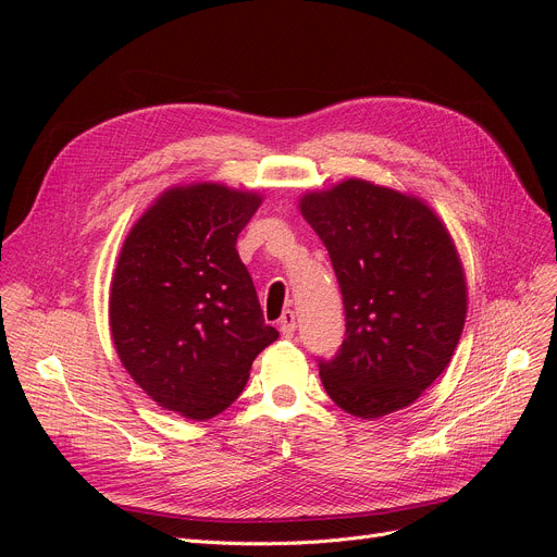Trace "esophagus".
I'll list each match as a JSON object with an SVG mask.
<instances>
[{
    "mask_svg": "<svg viewBox=\"0 0 557 557\" xmlns=\"http://www.w3.org/2000/svg\"><path fill=\"white\" fill-rule=\"evenodd\" d=\"M296 327H298V320H296V311H290V309H286L284 313H282V318H280V332H282V336H286V338H290L296 334Z\"/></svg>",
    "mask_w": 557,
    "mask_h": 557,
    "instance_id": "1",
    "label": "esophagus"
}]
</instances>
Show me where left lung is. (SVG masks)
Returning a JSON list of instances; mask_svg holds the SVG:
<instances>
[{"label": "left lung", "instance_id": "obj_1", "mask_svg": "<svg viewBox=\"0 0 557 557\" xmlns=\"http://www.w3.org/2000/svg\"><path fill=\"white\" fill-rule=\"evenodd\" d=\"M341 286L345 338L318 359L327 395L363 420L413 404L449 366L467 286L447 227L418 198L366 181L302 196Z\"/></svg>", "mask_w": 557, "mask_h": 557}]
</instances>
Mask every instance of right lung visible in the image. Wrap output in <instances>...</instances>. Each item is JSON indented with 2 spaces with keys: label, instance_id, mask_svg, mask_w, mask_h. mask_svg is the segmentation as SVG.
Instances as JSON below:
<instances>
[{
  "label": "right lung",
  "instance_id": "obj_1",
  "mask_svg": "<svg viewBox=\"0 0 557 557\" xmlns=\"http://www.w3.org/2000/svg\"><path fill=\"white\" fill-rule=\"evenodd\" d=\"M261 198L202 183L162 194L124 242L110 330L135 384L162 408L210 420L237 399L280 332L263 323L239 232Z\"/></svg>",
  "mask_w": 557,
  "mask_h": 557
}]
</instances>
